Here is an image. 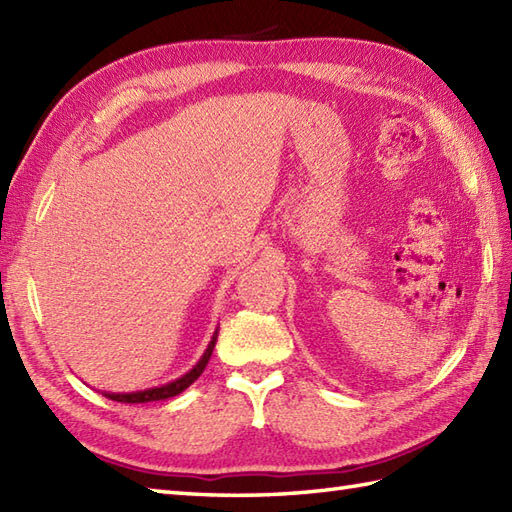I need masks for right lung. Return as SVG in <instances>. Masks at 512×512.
<instances>
[{
    "label": "right lung",
    "instance_id": "obj_1",
    "mask_svg": "<svg viewBox=\"0 0 512 512\" xmlns=\"http://www.w3.org/2000/svg\"><path fill=\"white\" fill-rule=\"evenodd\" d=\"M215 341H217V330L213 332V339L211 343L206 345L204 354L200 356V361L195 363L187 374L171 380V383H165L160 387H151V389H143V391H132V394H105L110 400H116V402H129V405H138V402H154V400H167V398H173L182 394L184 389H187L193 380H198V376L204 372L206 363H209V358L213 354V347H215Z\"/></svg>",
    "mask_w": 512,
    "mask_h": 512
}]
</instances>
